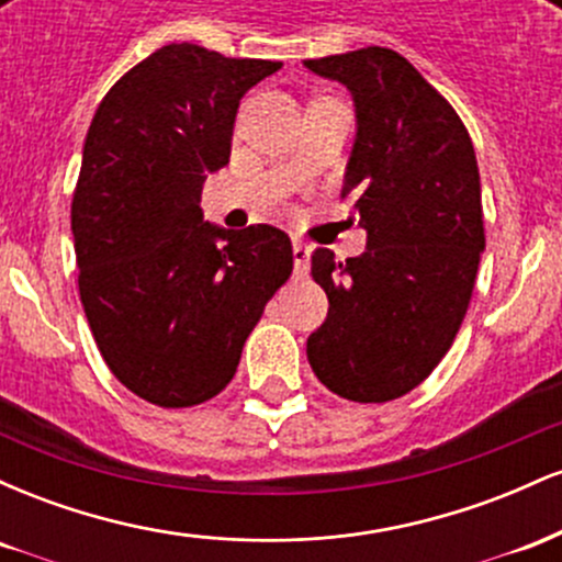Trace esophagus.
<instances>
[{"label": "esophagus", "instance_id": "34e87169", "mask_svg": "<svg viewBox=\"0 0 562 562\" xmlns=\"http://www.w3.org/2000/svg\"><path fill=\"white\" fill-rule=\"evenodd\" d=\"M293 269L299 277L308 272V245L301 240L293 243Z\"/></svg>", "mask_w": 562, "mask_h": 562}]
</instances>
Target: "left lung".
I'll list each match as a JSON object with an SVG mask.
<instances>
[{
  "instance_id": "8db88e82",
  "label": "left lung",
  "mask_w": 562,
  "mask_h": 562,
  "mask_svg": "<svg viewBox=\"0 0 562 562\" xmlns=\"http://www.w3.org/2000/svg\"><path fill=\"white\" fill-rule=\"evenodd\" d=\"M353 97L357 139L344 198H357L367 250L317 248L327 319L306 340L314 375L338 396L380 404L423 383L465 319L483 237L481 177L460 115L385 47L303 60Z\"/></svg>"
}]
</instances>
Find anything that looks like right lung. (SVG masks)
I'll return each mask as SVG.
<instances>
[{
    "instance_id": "add662e5",
    "label": "right lung",
    "mask_w": 562,
    "mask_h": 562,
    "mask_svg": "<svg viewBox=\"0 0 562 562\" xmlns=\"http://www.w3.org/2000/svg\"><path fill=\"white\" fill-rule=\"evenodd\" d=\"M280 68L169 44L113 83L87 132L70 203L83 314L113 375L156 406L214 398L293 272L282 229L200 211L243 94Z\"/></svg>"
}]
</instances>
